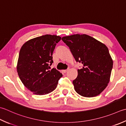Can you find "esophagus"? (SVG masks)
Here are the masks:
<instances>
[{
    "label": "esophagus",
    "mask_w": 126,
    "mask_h": 126,
    "mask_svg": "<svg viewBox=\"0 0 126 126\" xmlns=\"http://www.w3.org/2000/svg\"><path fill=\"white\" fill-rule=\"evenodd\" d=\"M68 70H69V69H66V70H63V72L65 73L67 72V71H68Z\"/></svg>",
    "instance_id": "esophagus-1"
}]
</instances>
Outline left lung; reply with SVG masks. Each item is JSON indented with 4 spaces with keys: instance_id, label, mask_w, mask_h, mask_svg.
Instances as JSON below:
<instances>
[{
    "instance_id": "obj_1",
    "label": "left lung",
    "mask_w": 126,
    "mask_h": 126,
    "mask_svg": "<svg viewBox=\"0 0 126 126\" xmlns=\"http://www.w3.org/2000/svg\"><path fill=\"white\" fill-rule=\"evenodd\" d=\"M77 62L82 64L73 83L79 94L85 97L99 95L109 82L113 61L105 44L86 34L64 36Z\"/></svg>"
}]
</instances>
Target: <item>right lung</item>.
I'll return each instance as SVG.
<instances>
[{
    "label": "right lung",
    "instance_id": "obj_1",
    "mask_svg": "<svg viewBox=\"0 0 126 126\" xmlns=\"http://www.w3.org/2000/svg\"><path fill=\"white\" fill-rule=\"evenodd\" d=\"M61 37L48 35L36 37L24 43L19 51L17 71L24 86L37 95L52 92L62 74L50 66L52 54Z\"/></svg>",
    "mask_w": 126,
    "mask_h": 126
}]
</instances>
